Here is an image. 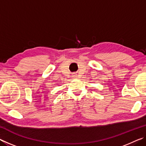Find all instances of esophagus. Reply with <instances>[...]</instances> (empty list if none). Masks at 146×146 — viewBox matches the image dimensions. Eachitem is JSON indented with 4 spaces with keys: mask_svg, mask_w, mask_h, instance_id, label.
I'll return each instance as SVG.
<instances>
[{
    "mask_svg": "<svg viewBox=\"0 0 146 146\" xmlns=\"http://www.w3.org/2000/svg\"><path fill=\"white\" fill-rule=\"evenodd\" d=\"M76 77H77V76H76V75H75V74H73V78H76Z\"/></svg>",
    "mask_w": 146,
    "mask_h": 146,
    "instance_id": "1",
    "label": "esophagus"
}]
</instances>
